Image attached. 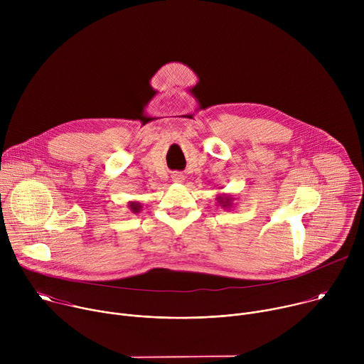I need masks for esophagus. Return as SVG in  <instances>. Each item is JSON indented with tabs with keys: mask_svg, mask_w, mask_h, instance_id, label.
Wrapping results in <instances>:
<instances>
[{
	"mask_svg": "<svg viewBox=\"0 0 364 364\" xmlns=\"http://www.w3.org/2000/svg\"><path fill=\"white\" fill-rule=\"evenodd\" d=\"M171 180H173L174 183H183V181H184V174L176 171V173L171 174Z\"/></svg>",
	"mask_w": 364,
	"mask_h": 364,
	"instance_id": "obj_1",
	"label": "esophagus"
}]
</instances>
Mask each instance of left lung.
Masks as SVG:
<instances>
[{
  "label": "left lung",
  "mask_w": 364,
  "mask_h": 364,
  "mask_svg": "<svg viewBox=\"0 0 364 364\" xmlns=\"http://www.w3.org/2000/svg\"><path fill=\"white\" fill-rule=\"evenodd\" d=\"M233 200L235 197L232 194H218L216 197V201L219 203L220 207H223V209H232L233 207Z\"/></svg>",
  "instance_id": "left-lung-1"
}]
</instances>
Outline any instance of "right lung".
Listing matches in <instances>:
<instances>
[{
  "instance_id": "obj_1",
  "label": "right lung",
  "mask_w": 364,
  "mask_h": 364,
  "mask_svg": "<svg viewBox=\"0 0 364 364\" xmlns=\"http://www.w3.org/2000/svg\"><path fill=\"white\" fill-rule=\"evenodd\" d=\"M128 207L131 209V212H134V213H139L142 210V204L136 203V201H129Z\"/></svg>"
}]
</instances>
